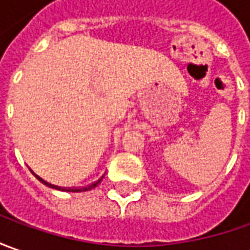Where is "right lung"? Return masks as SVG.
<instances>
[{"mask_svg":"<svg viewBox=\"0 0 250 250\" xmlns=\"http://www.w3.org/2000/svg\"><path fill=\"white\" fill-rule=\"evenodd\" d=\"M102 178H104V176L101 177L98 181L92 183V184L87 185V187H84V188H76V189H74V188H73V189H72V188H70V189H66V188H61V187H58V185L48 184V183H45V181H44V180H41V178H40V181H42V184H45L47 187H49V188H54V189H59V191H67V192H82V191H90V189H92V188H95V187H97V185H98L99 183L102 181Z\"/></svg>","mask_w":250,"mask_h":250,"instance_id":"obj_1","label":"right lung"}]
</instances>
